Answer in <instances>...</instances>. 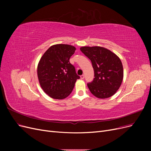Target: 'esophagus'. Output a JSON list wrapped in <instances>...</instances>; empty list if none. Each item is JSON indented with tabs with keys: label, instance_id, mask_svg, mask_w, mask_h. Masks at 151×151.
<instances>
[{
	"label": "esophagus",
	"instance_id": "1",
	"mask_svg": "<svg viewBox=\"0 0 151 151\" xmlns=\"http://www.w3.org/2000/svg\"><path fill=\"white\" fill-rule=\"evenodd\" d=\"M81 79H84V75L81 76Z\"/></svg>",
	"mask_w": 151,
	"mask_h": 151
}]
</instances>
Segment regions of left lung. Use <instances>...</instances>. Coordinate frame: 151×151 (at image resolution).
<instances>
[{
	"label": "left lung",
	"mask_w": 151,
	"mask_h": 151,
	"mask_svg": "<svg viewBox=\"0 0 151 151\" xmlns=\"http://www.w3.org/2000/svg\"><path fill=\"white\" fill-rule=\"evenodd\" d=\"M81 51L92 62L94 78L88 86L91 93L99 99L112 96L119 89L123 79V68L120 58L101 47H83Z\"/></svg>",
	"instance_id": "obj_1"
}]
</instances>
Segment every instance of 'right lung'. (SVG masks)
<instances>
[{
    "instance_id": "right-lung-1",
    "label": "right lung",
    "mask_w": 151,
    "mask_h": 151,
    "mask_svg": "<svg viewBox=\"0 0 151 151\" xmlns=\"http://www.w3.org/2000/svg\"><path fill=\"white\" fill-rule=\"evenodd\" d=\"M76 48L70 45L57 44L50 47L41 57L37 74L41 88L48 96L63 99L69 96L80 78L69 59Z\"/></svg>"
}]
</instances>
